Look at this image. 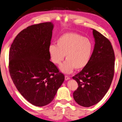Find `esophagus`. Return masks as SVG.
Returning <instances> with one entry per match:
<instances>
[{"instance_id":"esophagus-1","label":"esophagus","mask_w":122,"mask_h":122,"mask_svg":"<svg viewBox=\"0 0 122 122\" xmlns=\"http://www.w3.org/2000/svg\"><path fill=\"white\" fill-rule=\"evenodd\" d=\"M69 79H70V77L69 76H65V80H66V81H67V80H69Z\"/></svg>"}]
</instances>
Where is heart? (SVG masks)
Masks as SVG:
<instances>
[{
    "mask_svg": "<svg viewBox=\"0 0 122 122\" xmlns=\"http://www.w3.org/2000/svg\"><path fill=\"white\" fill-rule=\"evenodd\" d=\"M94 50L93 42L79 34L70 32L63 34L57 41V45L48 47L51 59L54 64L61 65L64 59L66 61L60 67L65 74L71 73L74 69L81 70L91 61Z\"/></svg>",
    "mask_w": 122,
    "mask_h": 122,
    "instance_id": "1",
    "label": "heart"
}]
</instances>
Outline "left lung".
I'll return each mask as SVG.
<instances>
[{
	"label": "left lung",
	"mask_w": 122,
	"mask_h": 122,
	"mask_svg": "<svg viewBox=\"0 0 122 122\" xmlns=\"http://www.w3.org/2000/svg\"><path fill=\"white\" fill-rule=\"evenodd\" d=\"M95 45L87 66L72 77L78 87L73 93L75 102L83 107L97 104L103 98L111 85L114 76L115 57L108 39L93 29Z\"/></svg>",
	"instance_id": "1"
}]
</instances>
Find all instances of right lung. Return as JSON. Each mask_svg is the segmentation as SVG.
Instances as JSON below:
<instances>
[{
    "label": "right lung",
    "instance_id": "obj_1",
    "mask_svg": "<svg viewBox=\"0 0 122 122\" xmlns=\"http://www.w3.org/2000/svg\"><path fill=\"white\" fill-rule=\"evenodd\" d=\"M53 27L51 22L29 26L17 35L9 52L11 79L20 94L36 106L50 104L65 78L50 61Z\"/></svg>",
    "mask_w": 122,
    "mask_h": 122
}]
</instances>
